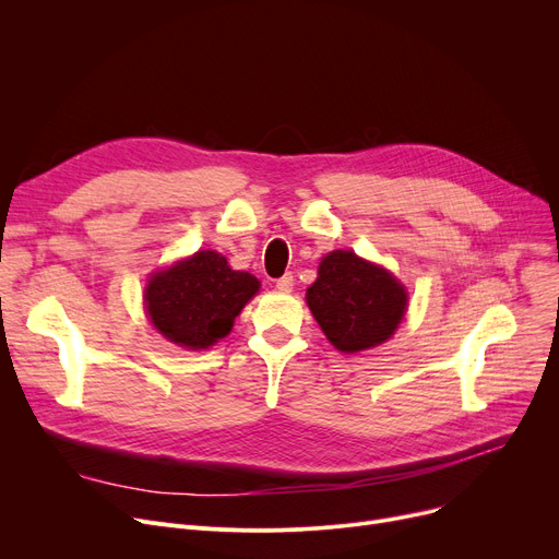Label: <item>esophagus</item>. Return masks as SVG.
Returning <instances> with one entry per match:
<instances>
[{"label": "esophagus", "mask_w": 559, "mask_h": 559, "mask_svg": "<svg viewBox=\"0 0 559 559\" xmlns=\"http://www.w3.org/2000/svg\"><path fill=\"white\" fill-rule=\"evenodd\" d=\"M292 287H295V276L292 274H285L276 281V289H281V292H289Z\"/></svg>", "instance_id": "obj_1"}]
</instances>
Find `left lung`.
Segmentation results:
<instances>
[{"mask_svg":"<svg viewBox=\"0 0 559 559\" xmlns=\"http://www.w3.org/2000/svg\"><path fill=\"white\" fill-rule=\"evenodd\" d=\"M306 301L331 344L344 354L390 340L405 312V287L354 251H333L319 264Z\"/></svg>","mask_w":559,"mask_h":559,"instance_id":"obj_1","label":"left lung"}]
</instances>
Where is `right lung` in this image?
Instances as JSON below:
<instances>
[{
	"label": "right lung",
	"instance_id": "obj_1",
	"mask_svg": "<svg viewBox=\"0 0 559 559\" xmlns=\"http://www.w3.org/2000/svg\"><path fill=\"white\" fill-rule=\"evenodd\" d=\"M258 287L255 276L230 270L217 251H197L152 276L144 301L152 324L169 342L205 348L230 333Z\"/></svg>",
	"mask_w": 559,
	"mask_h": 559
}]
</instances>
